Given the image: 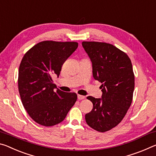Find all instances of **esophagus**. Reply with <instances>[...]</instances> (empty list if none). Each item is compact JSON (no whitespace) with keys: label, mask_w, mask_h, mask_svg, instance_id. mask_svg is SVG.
I'll use <instances>...</instances> for the list:
<instances>
[{"label":"esophagus","mask_w":156,"mask_h":156,"mask_svg":"<svg viewBox=\"0 0 156 156\" xmlns=\"http://www.w3.org/2000/svg\"><path fill=\"white\" fill-rule=\"evenodd\" d=\"M77 98H78V99H80V100H81V99H83L84 98H85V96L78 95H77Z\"/></svg>","instance_id":"obj_1"}]
</instances>
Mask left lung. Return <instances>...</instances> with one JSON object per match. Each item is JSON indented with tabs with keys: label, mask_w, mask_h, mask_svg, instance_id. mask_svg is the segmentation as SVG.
Instances as JSON below:
<instances>
[{
	"label": "left lung",
	"mask_w": 156,
	"mask_h": 156,
	"mask_svg": "<svg viewBox=\"0 0 156 156\" xmlns=\"http://www.w3.org/2000/svg\"><path fill=\"white\" fill-rule=\"evenodd\" d=\"M93 64V75L101 83V98L92 96L93 108L86 123L99 132H106L120 123L131 106L135 87L131 61L126 53L104 42L83 41Z\"/></svg>",
	"instance_id": "left-lung-1"
}]
</instances>
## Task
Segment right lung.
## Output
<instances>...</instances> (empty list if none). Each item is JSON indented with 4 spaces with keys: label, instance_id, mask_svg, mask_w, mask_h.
Returning <instances> with one entry per match:
<instances>
[{
    "label": "right lung",
    "instance_id": "right-lung-1",
    "mask_svg": "<svg viewBox=\"0 0 156 156\" xmlns=\"http://www.w3.org/2000/svg\"><path fill=\"white\" fill-rule=\"evenodd\" d=\"M77 47L76 42L44 41L22 58L18 78L20 99L30 117L42 126L62 122L76 101L75 93L55 90L52 76H58L63 63Z\"/></svg>",
    "mask_w": 156,
    "mask_h": 156
}]
</instances>
